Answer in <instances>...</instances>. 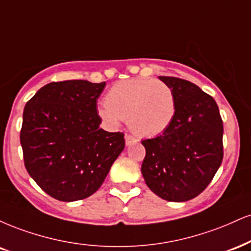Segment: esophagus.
Here are the masks:
<instances>
[{"mask_svg":"<svg viewBox=\"0 0 251 251\" xmlns=\"http://www.w3.org/2000/svg\"><path fill=\"white\" fill-rule=\"evenodd\" d=\"M135 141H137V139H135L134 137H132V135H129V134L125 135V143H126V145H127V146H129L131 144L135 143Z\"/></svg>","mask_w":251,"mask_h":251,"instance_id":"esophagus-1","label":"esophagus"}]
</instances>
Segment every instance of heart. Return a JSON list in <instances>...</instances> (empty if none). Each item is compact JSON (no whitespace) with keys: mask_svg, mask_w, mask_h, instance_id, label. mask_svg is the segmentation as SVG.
Returning a JSON list of instances; mask_svg holds the SVG:
<instances>
[{"mask_svg":"<svg viewBox=\"0 0 251 251\" xmlns=\"http://www.w3.org/2000/svg\"><path fill=\"white\" fill-rule=\"evenodd\" d=\"M176 102L172 89L152 78H132L118 81L98 107L101 119L118 126L127 119L129 128L139 137H155L170 127Z\"/></svg>","mask_w":251,"mask_h":251,"instance_id":"1","label":"heart"}]
</instances>
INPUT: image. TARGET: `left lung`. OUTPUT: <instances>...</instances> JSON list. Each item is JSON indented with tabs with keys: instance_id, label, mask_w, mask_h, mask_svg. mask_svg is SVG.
Wrapping results in <instances>:
<instances>
[{
	"instance_id": "8db88e82",
	"label": "left lung",
	"mask_w": 251,
	"mask_h": 251,
	"mask_svg": "<svg viewBox=\"0 0 251 251\" xmlns=\"http://www.w3.org/2000/svg\"><path fill=\"white\" fill-rule=\"evenodd\" d=\"M174 93L173 122L159 137L141 141L146 155L141 173L164 200L183 202L201 194L221 166L223 122L212 96L195 84L160 76Z\"/></svg>"
}]
</instances>
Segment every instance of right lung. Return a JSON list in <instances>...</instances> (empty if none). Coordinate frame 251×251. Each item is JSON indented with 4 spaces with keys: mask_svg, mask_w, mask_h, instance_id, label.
<instances>
[{
    "mask_svg": "<svg viewBox=\"0 0 251 251\" xmlns=\"http://www.w3.org/2000/svg\"><path fill=\"white\" fill-rule=\"evenodd\" d=\"M102 83L52 81L25 104L20 140L30 176L53 199L72 202L99 189L125 147L122 132L99 127Z\"/></svg>",
    "mask_w": 251,
    "mask_h": 251,
    "instance_id": "add662e5",
    "label": "right lung"
}]
</instances>
